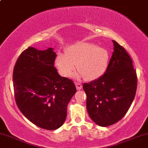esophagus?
Returning a JSON list of instances; mask_svg holds the SVG:
<instances>
[{
	"label": "esophagus",
	"mask_w": 148,
	"mask_h": 148,
	"mask_svg": "<svg viewBox=\"0 0 148 148\" xmlns=\"http://www.w3.org/2000/svg\"><path fill=\"white\" fill-rule=\"evenodd\" d=\"M75 85H76V89L77 90H81L82 87H83V85H82V84L80 82H76L75 83Z\"/></svg>",
	"instance_id": "esophagus-1"
}]
</instances>
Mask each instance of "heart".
<instances>
[{"mask_svg":"<svg viewBox=\"0 0 148 148\" xmlns=\"http://www.w3.org/2000/svg\"><path fill=\"white\" fill-rule=\"evenodd\" d=\"M108 59L109 54L106 49L90 42H81L67 48L65 54H58L56 58V65L62 75L70 77L74 73L76 65L83 77L92 81L105 72Z\"/></svg>","mask_w":148,"mask_h":148,"instance_id":"1","label":"heart"}]
</instances>
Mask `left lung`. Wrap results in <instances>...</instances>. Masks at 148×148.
<instances>
[{
    "label": "left lung",
    "instance_id": "left-lung-1",
    "mask_svg": "<svg viewBox=\"0 0 148 148\" xmlns=\"http://www.w3.org/2000/svg\"><path fill=\"white\" fill-rule=\"evenodd\" d=\"M112 42L114 51L105 74L83 85L89 116L102 127L113 125L125 115L137 88L136 72L131 57L123 46Z\"/></svg>",
    "mask_w": 148,
    "mask_h": 148
}]
</instances>
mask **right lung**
<instances>
[{"instance_id":"add662e5","label":"right lung","mask_w":148,"mask_h":148,"mask_svg":"<svg viewBox=\"0 0 148 148\" xmlns=\"http://www.w3.org/2000/svg\"><path fill=\"white\" fill-rule=\"evenodd\" d=\"M56 53L29 47L20 54L13 71L14 97L28 120L38 127L55 130L65 122L67 105L76 88L54 67Z\"/></svg>"}]
</instances>
